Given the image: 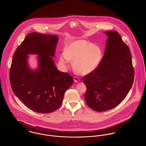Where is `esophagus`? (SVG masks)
<instances>
[{
    "label": "esophagus",
    "instance_id": "obj_1",
    "mask_svg": "<svg viewBox=\"0 0 146 146\" xmlns=\"http://www.w3.org/2000/svg\"><path fill=\"white\" fill-rule=\"evenodd\" d=\"M73 79H74V81L76 83H78L80 81V79L78 77H74Z\"/></svg>",
    "mask_w": 146,
    "mask_h": 146
}]
</instances>
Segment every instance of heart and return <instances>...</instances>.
Listing matches in <instances>:
<instances>
[{
	"label": "heart",
	"instance_id": "obj_1",
	"mask_svg": "<svg viewBox=\"0 0 146 146\" xmlns=\"http://www.w3.org/2000/svg\"><path fill=\"white\" fill-rule=\"evenodd\" d=\"M102 58V51L98 46L85 40H78L65 47L59 60L65 69L70 61L73 62L74 70L81 75H87L97 68Z\"/></svg>",
	"mask_w": 146,
	"mask_h": 146
}]
</instances>
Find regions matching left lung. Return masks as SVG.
Masks as SVG:
<instances>
[{"instance_id": "1", "label": "left lung", "mask_w": 146, "mask_h": 146, "mask_svg": "<svg viewBox=\"0 0 146 146\" xmlns=\"http://www.w3.org/2000/svg\"><path fill=\"white\" fill-rule=\"evenodd\" d=\"M104 33L108 38L104 56L97 68L83 78L86 102L97 112L117 106L129 92L135 76L130 50L120 35L115 31Z\"/></svg>"}]
</instances>
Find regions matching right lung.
<instances>
[{
    "instance_id": "add662e5",
    "label": "right lung",
    "mask_w": 146,
    "mask_h": 146,
    "mask_svg": "<svg viewBox=\"0 0 146 146\" xmlns=\"http://www.w3.org/2000/svg\"><path fill=\"white\" fill-rule=\"evenodd\" d=\"M58 37L55 35L32 33L25 38L15 52L10 69V83L15 95L30 110L48 113L61 105L66 91L73 79L68 73L57 69L54 56ZM28 54H37L38 68L31 70Z\"/></svg>"
}]
</instances>
